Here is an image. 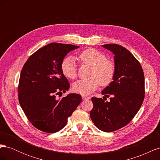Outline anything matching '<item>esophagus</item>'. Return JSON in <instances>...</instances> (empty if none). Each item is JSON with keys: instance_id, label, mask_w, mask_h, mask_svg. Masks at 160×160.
Wrapping results in <instances>:
<instances>
[{"instance_id": "34e87169", "label": "esophagus", "mask_w": 160, "mask_h": 160, "mask_svg": "<svg viewBox=\"0 0 160 160\" xmlns=\"http://www.w3.org/2000/svg\"><path fill=\"white\" fill-rule=\"evenodd\" d=\"M90 98H89V97L86 96V95H82V99H83V100H88Z\"/></svg>"}]
</instances>
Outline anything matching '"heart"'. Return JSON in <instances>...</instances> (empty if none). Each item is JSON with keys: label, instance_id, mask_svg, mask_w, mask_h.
Masks as SVG:
<instances>
[{"label": "heart", "instance_id": "obj_1", "mask_svg": "<svg viewBox=\"0 0 160 160\" xmlns=\"http://www.w3.org/2000/svg\"><path fill=\"white\" fill-rule=\"evenodd\" d=\"M80 61L93 67L90 80H78L72 84L75 93L83 95L91 94L98 88L99 83L103 86L109 85L115 75V67L113 61L106 59L103 53L95 49H88L80 53ZM62 72L67 78L74 79L77 76L76 61L72 57H67L61 62Z\"/></svg>", "mask_w": 160, "mask_h": 160}]
</instances>
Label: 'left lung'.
I'll use <instances>...</instances> for the list:
<instances>
[{
  "label": "left lung",
  "mask_w": 160,
  "mask_h": 160,
  "mask_svg": "<svg viewBox=\"0 0 160 160\" xmlns=\"http://www.w3.org/2000/svg\"><path fill=\"white\" fill-rule=\"evenodd\" d=\"M101 47L114 55L113 81L101 91L111 98L109 102L92 98L93 108L90 117L99 129L111 132L128 125L141 108L145 94L144 74L139 62L125 47L116 44Z\"/></svg>",
  "instance_id": "8db88e82"
}]
</instances>
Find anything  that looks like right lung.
<instances>
[{"instance_id":"1","label":"right lung","mask_w":160,"mask_h":160,"mask_svg":"<svg viewBox=\"0 0 160 160\" xmlns=\"http://www.w3.org/2000/svg\"><path fill=\"white\" fill-rule=\"evenodd\" d=\"M79 46L50 43L37 51L24 65L18 84V101L34 127L47 133L63 128L67 119L82 101L81 96L69 93L56 98L69 89V83L61 70L67 53Z\"/></svg>"}]
</instances>
